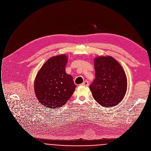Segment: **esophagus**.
I'll return each mask as SVG.
<instances>
[{
    "mask_svg": "<svg viewBox=\"0 0 151 151\" xmlns=\"http://www.w3.org/2000/svg\"><path fill=\"white\" fill-rule=\"evenodd\" d=\"M81 85L83 86H88L89 85V83L88 81H85Z\"/></svg>",
    "mask_w": 151,
    "mask_h": 151,
    "instance_id": "1",
    "label": "esophagus"
}]
</instances>
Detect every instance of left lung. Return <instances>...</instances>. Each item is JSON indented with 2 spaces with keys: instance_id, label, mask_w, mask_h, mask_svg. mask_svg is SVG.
Returning <instances> with one entry per match:
<instances>
[{
  "instance_id": "8db88e82",
  "label": "left lung",
  "mask_w": 151,
  "mask_h": 151,
  "mask_svg": "<svg viewBox=\"0 0 151 151\" xmlns=\"http://www.w3.org/2000/svg\"><path fill=\"white\" fill-rule=\"evenodd\" d=\"M94 68L96 78L90 86L94 100L105 108L116 106L124 99L127 88L123 68L111 56L96 58Z\"/></svg>"
}]
</instances>
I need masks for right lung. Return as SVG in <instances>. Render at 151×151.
I'll list each match as a JSON object with an SVG mask.
<instances>
[{
    "label": "right lung",
    "mask_w": 151,
    "mask_h": 151,
    "mask_svg": "<svg viewBox=\"0 0 151 151\" xmlns=\"http://www.w3.org/2000/svg\"><path fill=\"white\" fill-rule=\"evenodd\" d=\"M68 60L65 55L49 59L40 68L35 81L37 100L49 108H58L71 97L76 89L73 77L65 72Z\"/></svg>",
    "instance_id": "right-lung-1"
}]
</instances>
